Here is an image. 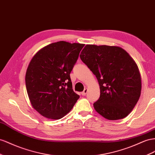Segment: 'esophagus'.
<instances>
[{
	"instance_id": "1",
	"label": "esophagus",
	"mask_w": 155,
	"mask_h": 155,
	"mask_svg": "<svg viewBox=\"0 0 155 155\" xmlns=\"http://www.w3.org/2000/svg\"><path fill=\"white\" fill-rule=\"evenodd\" d=\"M87 92H88L87 88H85L84 90H83V91L81 93V94H82L83 96H85V95H86V94L87 93Z\"/></svg>"
}]
</instances>
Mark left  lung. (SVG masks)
<instances>
[{"mask_svg": "<svg viewBox=\"0 0 155 155\" xmlns=\"http://www.w3.org/2000/svg\"><path fill=\"white\" fill-rule=\"evenodd\" d=\"M80 58L99 83L96 111L108 120L126 117L141 94V76L134 60L120 47L92 44L85 45Z\"/></svg>", "mask_w": 155, "mask_h": 155, "instance_id": "8db88e82", "label": "left lung"}]
</instances>
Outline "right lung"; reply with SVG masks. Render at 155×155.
<instances>
[{
    "instance_id": "obj_1",
    "label": "right lung",
    "mask_w": 155,
    "mask_h": 155,
    "mask_svg": "<svg viewBox=\"0 0 155 155\" xmlns=\"http://www.w3.org/2000/svg\"><path fill=\"white\" fill-rule=\"evenodd\" d=\"M85 44L60 41L33 56L27 69L25 84L33 108L50 119L70 111L79 96L73 91L70 74Z\"/></svg>"
}]
</instances>
